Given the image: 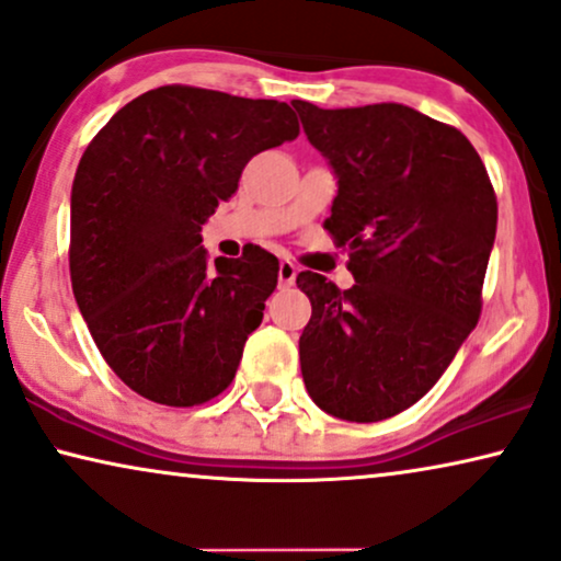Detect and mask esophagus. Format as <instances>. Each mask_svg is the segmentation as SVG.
I'll return each instance as SVG.
<instances>
[{"mask_svg": "<svg viewBox=\"0 0 561 561\" xmlns=\"http://www.w3.org/2000/svg\"><path fill=\"white\" fill-rule=\"evenodd\" d=\"M296 275H298V267L290 263V260H280V265H278V283H280V286L283 288L294 286Z\"/></svg>", "mask_w": 561, "mask_h": 561, "instance_id": "obj_1", "label": "esophagus"}]
</instances>
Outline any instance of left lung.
I'll return each instance as SVG.
<instances>
[{
  "instance_id": "8db88e82",
  "label": "left lung",
  "mask_w": 561,
  "mask_h": 561,
  "mask_svg": "<svg viewBox=\"0 0 561 561\" xmlns=\"http://www.w3.org/2000/svg\"><path fill=\"white\" fill-rule=\"evenodd\" d=\"M290 104L336 175L324 229L355 275L340 290L298 273L304 382L321 411L373 424L424 398L478 324L495 191L470 140L411 106Z\"/></svg>"
}]
</instances>
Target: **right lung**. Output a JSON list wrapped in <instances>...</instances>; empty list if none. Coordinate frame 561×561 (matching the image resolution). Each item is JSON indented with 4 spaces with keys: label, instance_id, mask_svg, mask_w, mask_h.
I'll list each match as a JSON object with an SVG mask.
<instances>
[{
    "label": "right lung",
    "instance_id": "1",
    "mask_svg": "<svg viewBox=\"0 0 561 561\" xmlns=\"http://www.w3.org/2000/svg\"><path fill=\"white\" fill-rule=\"evenodd\" d=\"M296 137L286 102L173 83L122 106L89 142L71 188V286L135 393L186 409L232 382L278 257L255 244L211 267L198 232L252 156Z\"/></svg>",
    "mask_w": 561,
    "mask_h": 561
}]
</instances>
